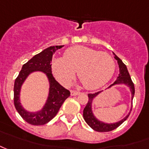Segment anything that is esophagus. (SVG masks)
Masks as SVG:
<instances>
[{
    "mask_svg": "<svg viewBox=\"0 0 149 149\" xmlns=\"http://www.w3.org/2000/svg\"><path fill=\"white\" fill-rule=\"evenodd\" d=\"M70 94H71V96L79 95V94H80V92H79V91L72 90V91H71V92H70Z\"/></svg>",
    "mask_w": 149,
    "mask_h": 149,
    "instance_id": "1",
    "label": "esophagus"
}]
</instances>
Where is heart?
<instances>
[{"mask_svg":"<svg viewBox=\"0 0 149 149\" xmlns=\"http://www.w3.org/2000/svg\"><path fill=\"white\" fill-rule=\"evenodd\" d=\"M115 70L116 63L110 54L82 46L68 48L63 58L52 63V73L62 85L69 86L77 71L84 87L89 90L105 85Z\"/></svg>","mask_w":149,"mask_h":149,"instance_id":"1","label":"heart"}]
</instances>
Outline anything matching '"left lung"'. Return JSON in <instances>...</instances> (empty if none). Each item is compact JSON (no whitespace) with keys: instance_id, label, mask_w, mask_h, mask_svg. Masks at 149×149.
<instances>
[{"instance_id":"left-lung-1","label":"left lung","mask_w":149,"mask_h":149,"mask_svg":"<svg viewBox=\"0 0 149 149\" xmlns=\"http://www.w3.org/2000/svg\"><path fill=\"white\" fill-rule=\"evenodd\" d=\"M115 58L118 61L119 68H120V74L119 76L117 77L116 80L114 82L113 84H111L110 87H111L114 84H125L126 85H128L130 88L131 93H132V100L134 98V85L133 83L132 79L130 78V75L128 72V70L126 68V65L122 62V61L119 58L118 56H115ZM109 87V88H110ZM100 92H97L95 93H88V102L87 103L86 107L84 109V119L86 121V123L90 126L93 130H94L97 132H108V131H111L119 127L121 124L123 123L124 121L128 118L129 116H126L123 120H121L120 121H119L117 123L114 124H106L99 121L98 120L95 118V116H93V112H92V102H93V99L94 98V97L97 95Z\"/></svg>"}]
</instances>
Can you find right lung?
<instances>
[{"instance_id": "1", "label": "right lung", "mask_w": 149, "mask_h": 149, "mask_svg": "<svg viewBox=\"0 0 149 149\" xmlns=\"http://www.w3.org/2000/svg\"><path fill=\"white\" fill-rule=\"evenodd\" d=\"M61 47L62 46L50 47L42 52L35 55L23 65L19 75L15 79L14 85V104L21 117L30 125H42L49 122L56 116L63 102L70 95V92L61 86L52 74L51 61L52 60V56L57 49ZM36 70L42 71L48 75L50 82V91L45 107L38 113H28L22 107L19 102V92L21 85L27 75Z\"/></svg>"}]
</instances>
